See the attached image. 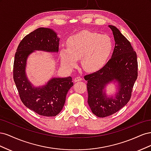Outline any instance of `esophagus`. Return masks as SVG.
Here are the masks:
<instances>
[{"label":"esophagus","mask_w":151,"mask_h":151,"mask_svg":"<svg viewBox=\"0 0 151 151\" xmlns=\"http://www.w3.org/2000/svg\"><path fill=\"white\" fill-rule=\"evenodd\" d=\"M82 81V77H81L77 76V77H75L74 82H79V81Z\"/></svg>","instance_id":"esophagus-1"}]
</instances>
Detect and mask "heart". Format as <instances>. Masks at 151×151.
Wrapping results in <instances>:
<instances>
[{
  "mask_svg": "<svg viewBox=\"0 0 151 151\" xmlns=\"http://www.w3.org/2000/svg\"><path fill=\"white\" fill-rule=\"evenodd\" d=\"M67 47L60 50L63 66L74 67L78 58H81L85 70L95 72L101 69L106 63L112 52L113 43L107 35L84 31L68 38Z\"/></svg>",
  "mask_w": 151,
  "mask_h": 151,
  "instance_id": "b5f03b06",
  "label": "heart"
}]
</instances>
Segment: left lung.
<instances>
[{
    "label": "left lung",
    "mask_w": 151,
    "mask_h": 151,
    "mask_svg": "<svg viewBox=\"0 0 151 151\" xmlns=\"http://www.w3.org/2000/svg\"><path fill=\"white\" fill-rule=\"evenodd\" d=\"M108 27L115 42L111 57L101 69L84 76L89 106L93 114L101 118L115 113L129 101L138 75L137 54L130 42L115 26ZM113 81L117 83V89L115 96H108L105 88Z\"/></svg>",
    "instance_id": "1"
}]
</instances>
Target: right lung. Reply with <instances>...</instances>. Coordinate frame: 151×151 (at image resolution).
Returning a JSON list of instances; mask_svg holds the SVG:
<instances>
[{
    "instance_id": "right-lung-1",
    "label": "right lung",
    "mask_w": 151,
    "mask_h": 151,
    "mask_svg": "<svg viewBox=\"0 0 151 151\" xmlns=\"http://www.w3.org/2000/svg\"><path fill=\"white\" fill-rule=\"evenodd\" d=\"M59 41L53 29L39 28L21 40L15 54L13 78L20 98L27 108L42 116H55L62 111L73 86L72 77H52L46 84L35 87L26 76L27 60L36 50L57 53Z\"/></svg>"
}]
</instances>
